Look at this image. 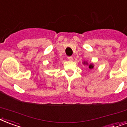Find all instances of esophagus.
Masks as SVG:
<instances>
[{
  "instance_id": "1",
  "label": "esophagus",
  "mask_w": 127,
  "mask_h": 127,
  "mask_svg": "<svg viewBox=\"0 0 127 127\" xmlns=\"http://www.w3.org/2000/svg\"><path fill=\"white\" fill-rule=\"evenodd\" d=\"M67 59L68 61H72V59H73V58H72V57H68Z\"/></svg>"
}]
</instances>
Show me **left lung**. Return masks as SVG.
<instances>
[{"instance_id":"obj_1","label":"left lung","mask_w":127,"mask_h":127,"mask_svg":"<svg viewBox=\"0 0 127 127\" xmlns=\"http://www.w3.org/2000/svg\"><path fill=\"white\" fill-rule=\"evenodd\" d=\"M85 63H84V64H85ZM87 64H88L87 63ZM89 67L90 69H91V68H93V64H90Z\"/></svg>"}]
</instances>
